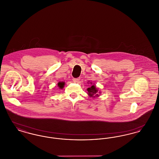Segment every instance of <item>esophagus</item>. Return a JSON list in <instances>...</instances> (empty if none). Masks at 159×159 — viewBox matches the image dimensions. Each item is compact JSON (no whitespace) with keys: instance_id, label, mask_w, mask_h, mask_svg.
<instances>
[{"instance_id":"34e87169","label":"esophagus","mask_w":159,"mask_h":159,"mask_svg":"<svg viewBox=\"0 0 159 159\" xmlns=\"http://www.w3.org/2000/svg\"><path fill=\"white\" fill-rule=\"evenodd\" d=\"M80 80V78H77V79H73V81L74 82H78Z\"/></svg>"}]
</instances>
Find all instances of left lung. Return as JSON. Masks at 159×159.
<instances>
[{
  "label": "left lung",
  "instance_id": "1",
  "mask_svg": "<svg viewBox=\"0 0 159 159\" xmlns=\"http://www.w3.org/2000/svg\"><path fill=\"white\" fill-rule=\"evenodd\" d=\"M90 82L89 81H88V83ZM92 82H90V84H91V87L88 88L87 89V91H88V96L91 98H95L99 97L100 95V93H101L100 90H99L98 88H96V86H95V84H92Z\"/></svg>",
  "mask_w": 159,
  "mask_h": 159
}]
</instances>
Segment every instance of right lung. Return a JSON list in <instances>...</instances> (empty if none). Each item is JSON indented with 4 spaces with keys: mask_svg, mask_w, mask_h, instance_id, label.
Wrapping results in <instances>:
<instances>
[{
    "mask_svg": "<svg viewBox=\"0 0 159 159\" xmlns=\"http://www.w3.org/2000/svg\"><path fill=\"white\" fill-rule=\"evenodd\" d=\"M64 85H65V82H60L58 83V86L61 89H63V88L64 87Z\"/></svg>",
    "mask_w": 159,
    "mask_h": 159,
    "instance_id": "obj_1",
    "label": "right lung"
}]
</instances>
